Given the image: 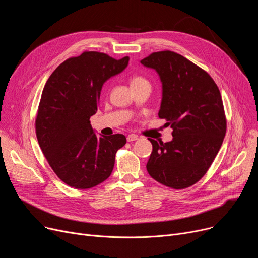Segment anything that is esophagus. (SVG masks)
I'll return each mask as SVG.
<instances>
[{"mask_svg": "<svg viewBox=\"0 0 258 258\" xmlns=\"http://www.w3.org/2000/svg\"><path fill=\"white\" fill-rule=\"evenodd\" d=\"M126 140H127L128 142H133V141H136V140H138V136H137V135H134V134H131V135H128V136H127Z\"/></svg>", "mask_w": 258, "mask_h": 258, "instance_id": "1", "label": "esophagus"}]
</instances>
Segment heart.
I'll return each instance as SVG.
<instances>
[{"instance_id":"heart-1","label":"heart","mask_w":258,"mask_h":258,"mask_svg":"<svg viewBox=\"0 0 258 258\" xmlns=\"http://www.w3.org/2000/svg\"><path fill=\"white\" fill-rule=\"evenodd\" d=\"M130 84H131V88H139L142 86H151L150 81H148L144 76L136 74L133 75L130 79Z\"/></svg>"}]
</instances>
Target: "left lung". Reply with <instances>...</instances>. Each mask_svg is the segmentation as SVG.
Here are the masks:
<instances>
[{"instance_id":"left-lung-1","label":"left lung","mask_w":258,"mask_h":258,"mask_svg":"<svg viewBox=\"0 0 258 258\" xmlns=\"http://www.w3.org/2000/svg\"><path fill=\"white\" fill-rule=\"evenodd\" d=\"M141 63L160 76L158 115L173 130L170 142L150 139L153 152L146 169L167 187L192 186L204 177L224 141L227 121L220 90L205 70L175 52H154Z\"/></svg>"}]
</instances>
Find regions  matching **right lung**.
<instances>
[{
	"label": "right lung",
	"mask_w": 258,
	"mask_h": 258,
	"mask_svg": "<svg viewBox=\"0 0 258 258\" xmlns=\"http://www.w3.org/2000/svg\"><path fill=\"white\" fill-rule=\"evenodd\" d=\"M128 60L85 51L60 63L47 80L35 119L36 137L53 171L70 187L89 189L105 181L117 151L126 143L122 134L98 138L90 118L97 111L103 84L123 71Z\"/></svg>",
	"instance_id": "1"
}]
</instances>
